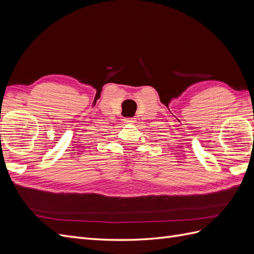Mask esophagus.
Here are the masks:
<instances>
[{"label":"esophagus","mask_w":254,"mask_h":254,"mask_svg":"<svg viewBox=\"0 0 254 254\" xmlns=\"http://www.w3.org/2000/svg\"><path fill=\"white\" fill-rule=\"evenodd\" d=\"M124 122H125V123H133V122H134V119H133V118H125V119H124Z\"/></svg>","instance_id":"obj_1"}]
</instances>
